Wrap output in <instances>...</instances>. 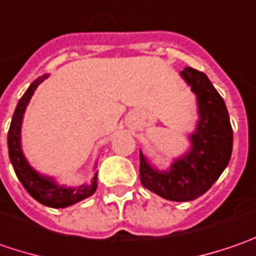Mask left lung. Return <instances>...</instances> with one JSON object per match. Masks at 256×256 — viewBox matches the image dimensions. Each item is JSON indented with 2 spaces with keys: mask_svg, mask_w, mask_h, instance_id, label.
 I'll return each instance as SVG.
<instances>
[{
  "mask_svg": "<svg viewBox=\"0 0 256 256\" xmlns=\"http://www.w3.org/2000/svg\"><path fill=\"white\" fill-rule=\"evenodd\" d=\"M180 76L198 98L199 122L189 138L192 148L164 172L153 169L140 152L139 173L142 184L153 194L189 202L205 194L228 166L234 134L225 102L205 72L184 67Z\"/></svg>",
  "mask_w": 256,
  "mask_h": 256,
  "instance_id": "left-lung-1",
  "label": "left lung"
}]
</instances>
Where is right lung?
I'll return each mask as SVG.
<instances>
[{"mask_svg":"<svg viewBox=\"0 0 256 256\" xmlns=\"http://www.w3.org/2000/svg\"><path fill=\"white\" fill-rule=\"evenodd\" d=\"M48 76H41L37 80H34L27 88V92L24 93V96L20 98L12 120H11V126L8 130V153H10V160L12 163L16 174L28 194L42 205L50 206V208H66L72 204H77L94 194L96 188H97V173L94 174L90 184H82L76 189L57 186L52 182V179L41 176L28 164V162L26 160V158L22 154L21 142H20L21 122H22L26 107H27L31 96L34 94V90Z\"/></svg>","mask_w":256,"mask_h":256,"instance_id":"1","label":"right lung"}]
</instances>
